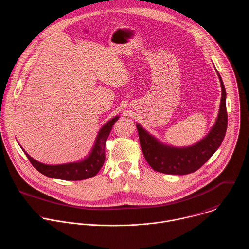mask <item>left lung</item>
<instances>
[{
	"mask_svg": "<svg viewBox=\"0 0 249 249\" xmlns=\"http://www.w3.org/2000/svg\"><path fill=\"white\" fill-rule=\"evenodd\" d=\"M222 89L219 113L209 133L196 143L177 147L165 144L137 124L140 143L149 166L157 172L172 175H187L198 170L221 145L228 125L226 90L217 71Z\"/></svg>",
	"mask_w": 249,
	"mask_h": 249,
	"instance_id": "1",
	"label": "left lung"
}]
</instances>
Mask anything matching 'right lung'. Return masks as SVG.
<instances>
[{
  "label": "right lung",
  "mask_w": 249,
  "mask_h": 249,
  "mask_svg": "<svg viewBox=\"0 0 249 249\" xmlns=\"http://www.w3.org/2000/svg\"><path fill=\"white\" fill-rule=\"evenodd\" d=\"M119 119V116H115L107 121L99 131L96 138L94 146L90 153L85 157L76 162L50 165L41 163L31 157L21 146L25 152L27 158L30 160L35 169H37L43 175L59 180L65 181H81L91 177H94L103 167L106 159V142L109 136L114 123Z\"/></svg>",
  "instance_id": "add662e5"
}]
</instances>
